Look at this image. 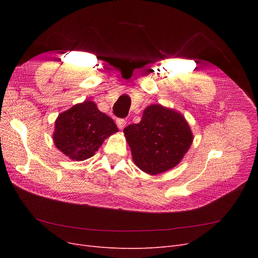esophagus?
Segmentation results:
<instances>
[{"instance_id":"obj_1","label":"esophagus","mask_w":258,"mask_h":258,"mask_svg":"<svg viewBox=\"0 0 258 258\" xmlns=\"http://www.w3.org/2000/svg\"><path fill=\"white\" fill-rule=\"evenodd\" d=\"M116 123H117V127H118L120 130L124 128V126H126V120L124 119H117L116 120Z\"/></svg>"}]
</instances>
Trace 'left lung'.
<instances>
[{
	"label": "left lung",
	"mask_w": 258,
	"mask_h": 258,
	"mask_svg": "<svg viewBox=\"0 0 258 258\" xmlns=\"http://www.w3.org/2000/svg\"><path fill=\"white\" fill-rule=\"evenodd\" d=\"M123 135L136 166L151 175L177 166L194 140L185 117L161 104L148 105L141 121L129 124Z\"/></svg>",
	"instance_id": "8db88e82"
}]
</instances>
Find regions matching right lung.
I'll list each match as a JSON object with an SVG mask.
<instances>
[{"mask_svg":"<svg viewBox=\"0 0 258 258\" xmlns=\"http://www.w3.org/2000/svg\"><path fill=\"white\" fill-rule=\"evenodd\" d=\"M117 131L111 117L99 111L93 101L86 100L58 115L52 139L67 157L83 161L92 157L104 140Z\"/></svg>","mask_w":258,"mask_h":258,"instance_id":"right-lung-1","label":"right lung"}]
</instances>
